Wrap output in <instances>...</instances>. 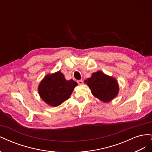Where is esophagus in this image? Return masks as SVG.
<instances>
[{
  "instance_id": "34e87169",
  "label": "esophagus",
  "mask_w": 152,
  "mask_h": 152,
  "mask_svg": "<svg viewBox=\"0 0 152 152\" xmlns=\"http://www.w3.org/2000/svg\"><path fill=\"white\" fill-rule=\"evenodd\" d=\"M77 82H78V84H83L84 83V81H83V80H78L77 81Z\"/></svg>"
}]
</instances>
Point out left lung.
<instances>
[{"mask_svg":"<svg viewBox=\"0 0 152 152\" xmlns=\"http://www.w3.org/2000/svg\"><path fill=\"white\" fill-rule=\"evenodd\" d=\"M85 82L89 86L92 94L105 103L110 102L118 93L117 80L101 71L93 73L91 77Z\"/></svg>","mask_w":152,"mask_h":152,"instance_id":"left-lung-1","label":"left lung"}]
</instances>
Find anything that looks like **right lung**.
<instances>
[{"mask_svg":"<svg viewBox=\"0 0 152 152\" xmlns=\"http://www.w3.org/2000/svg\"><path fill=\"white\" fill-rule=\"evenodd\" d=\"M77 83L67 80L61 72L48 75L39 86V95L47 104L57 107L70 98Z\"/></svg>","mask_w":152,"mask_h":152,"instance_id":"add662e5","label":"right lung"}]
</instances>
